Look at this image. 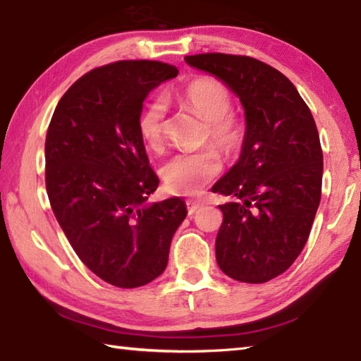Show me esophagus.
<instances>
[{
    "label": "esophagus",
    "instance_id": "obj_1",
    "mask_svg": "<svg viewBox=\"0 0 361 361\" xmlns=\"http://www.w3.org/2000/svg\"><path fill=\"white\" fill-rule=\"evenodd\" d=\"M186 204H188V213H189V214H194L195 211L199 209L203 203H202V202H192V200H189Z\"/></svg>",
    "mask_w": 361,
    "mask_h": 361
}]
</instances>
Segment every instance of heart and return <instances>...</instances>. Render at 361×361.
Here are the masks:
<instances>
[{
  "mask_svg": "<svg viewBox=\"0 0 361 361\" xmlns=\"http://www.w3.org/2000/svg\"><path fill=\"white\" fill-rule=\"evenodd\" d=\"M176 102L208 122V139L233 154L243 147L245 128L241 118L233 114L230 90L216 78L200 76L189 81L176 95ZM167 108L164 98L157 97L137 117V131L152 150H161L166 140ZM222 172V158L216 148L175 154L161 169L166 188L178 195H197Z\"/></svg>",
  "mask_w": 361,
  "mask_h": 361,
  "instance_id": "b5f03b06",
  "label": "heart"
}]
</instances>
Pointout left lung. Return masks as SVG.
I'll return each mask as SVG.
<instances>
[{"label": "left lung", "mask_w": 361, "mask_h": 361, "mask_svg": "<svg viewBox=\"0 0 361 361\" xmlns=\"http://www.w3.org/2000/svg\"><path fill=\"white\" fill-rule=\"evenodd\" d=\"M185 61L224 81L244 106L241 157L213 186L239 200L219 204L216 259L231 279L264 283L300 255L319 207L324 166L314 118L294 84L255 58L203 53Z\"/></svg>", "instance_id": "left-lung-1"}]
</instances>
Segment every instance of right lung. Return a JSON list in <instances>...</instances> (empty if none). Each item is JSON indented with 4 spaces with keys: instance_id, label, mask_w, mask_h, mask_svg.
I'll return each mask as SVG.
<instances>
[{
    "instance_id": "add662e5",
    "label": "right lung",
    "mask_w": 361,
    "mask_h": 361,
    "mask_svg": "<svg viewBox=\"0 0 361 361\" xmlns=\"http://www.w3.org/2000/svg\"><path fill=\"white\" fill-rule=\"evenodd\" d=\"M178 75L158 61H117L90 70L62 95L45 140L51 209L80 259L106 283L137 288L164 272L180 197L148 204L159 178L137 117L148 92Z\"/></svg>"
}]
</instances>
